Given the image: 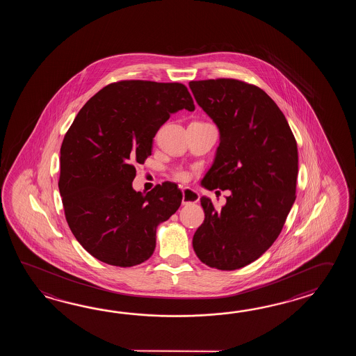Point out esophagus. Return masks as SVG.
I'll return each mask as SVG.
<instances>
[{
    "instance_id": "obj_1",
    "label": "esophagus",
    "mask_w": 356,
    "mask_h": 356,
    "mask_svg": "<svg viewBox=\"0 0 356 356\" xmlns=\"http://www.w3.org/2000/svg\"><path fill=\"white\" fill-rule=\"evenodd\" d=\"M198 201H200V193L197 191L188 187L181 189V204H197Z\"/></svg>"
}]
</instances>
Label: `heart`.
Listing matches in <instances>:
<instances>
[{
    "label": "heart",
    "mask_w": 356,
    "mask_h": 356,
    "mask_svg": "<svg viewBox=\"0 0 356 356\" xmlns=\"http://www.w3.org/2000/svg\"><path fill=\"white\" fill-rule=\"evenodd\" d=\"M177 178H178V179H181V181H184V179L187 178V175H184V173H178V175H177Z\"/></svg>",
    "instance_id": "1"
}]
</instances>
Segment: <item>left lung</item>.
Returning a JSON list of instances; mask_svg holds the SVG:
<instances>
[{"label":"left lung","instance_id":"left-lung-1","mask_svg":"<svg viewBox=\"0 0 356 356\" xmlns=\"http://www.w3.org/2000/svg\"><path fill=\"white\" fill-rule=\"evenodd\" d=\"M189 89L219 129L201 186L230 191L219 210L201 198L204 224L192 244L204 265L232 271L261 257L281 233L296 201V141L280 108L254 85L218 79L191 81Z\"/></svg>","mask_w":356,"mask_h":356}]
</instances>
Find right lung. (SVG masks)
<instances>
[{
    "label": "right lung",
    "mask_w": 356,
    "mask_h": 356,
    "mask_svg": "<svg viewBox=\"0 0 356 356\" xmlns=\"http://www.w3.org/2000/svg\"><path fill=\"white\" fill-rule=\"evenodd\" d=\"M181 109L195 111L183 83L131 80L103 88L76 115L60 146L58 188L68 227L92 257L120 267L152 257L156 229L179 209L181 192L172 181L136 192L134 165Z\"/></svg>",
    "instance_id": "1"
}]
</instances>
